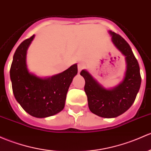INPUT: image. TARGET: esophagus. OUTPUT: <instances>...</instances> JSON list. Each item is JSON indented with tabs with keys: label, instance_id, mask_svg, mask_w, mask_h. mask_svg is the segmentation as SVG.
Here are the masks:
<instances>
[{
	"label": "esophagus",
	"instance_id": "obj_1",
	"mask_svg": "<svg viewBox=\"0 0 151 151\" xmlns=\"http://www.w3.org/2000/svg\"><path fill=\"white\" fill-rule=\"evenodd\" d=\"M85 63H78V71L79 72H80V71L82 70V69H83L84 68H85Z\"/></svg>",
	"mask_w": 151,
	"mask_h": 151
}]
</instances>
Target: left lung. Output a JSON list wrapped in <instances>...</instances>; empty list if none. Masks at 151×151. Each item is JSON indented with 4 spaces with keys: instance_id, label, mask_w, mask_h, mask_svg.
<instances>
[{
    "instance_id": "left-lung-1",
    "label": "left lung",
    "mask_w": 151,
    "mask_h": 151,
    "mask_svg": "<svg viewBox=\"0 0 151 151\" xmlns=\"http://www.w3.org/2000/svg\"><path fill=\"white\" fill-rule=\"evenodd\" d=\"M112 42L125 56L127 70L124 80L112 89H106L86 70L80 75L85 80V92L88 97L90 111L104 118H114L124 113L131 107L141 84L139 66L129 44L122 36L109 31Z\"/></svg>"
}]
</instances>
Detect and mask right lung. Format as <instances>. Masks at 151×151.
Returning a JSON list of instances; mask_svg holds the SVG:
<instances>
[{
    "mask_svg": "<svg viewBox=\"0 0 151 151\" xmlns=\"http://www.w3.org/2000/svg\"><path fill=\"white\" fill-rule=\"evenodd\" d=\"M35 35L26 39L14 53L10 77L14 97L29 115L45 118L58 114L65 106L66 93L74 76L77 65L74 64L60 74L40 78L31 74L26 63L27 50Z\"/></svg>",
    "mask_w": 151,
    "mask_h": 151,
    "instance_id": "right-lung-1",
    "label": "right lung"
}]
</instances>
